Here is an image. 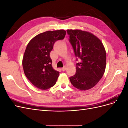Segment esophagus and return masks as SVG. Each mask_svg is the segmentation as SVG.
<instances>
[{
  "label": "esophagus",
  "mask_w": 128,
  "mask_h": 128,
  "mask_svg": "<svg viewBox=\"0 0 128 128\" xmlns=\"http://www.w3.org/2000/svg\"><path fill=\"white\" fill-rule=\"evenodd\" d=\"M66 69V66H64V67L62 68L61 69V70H62V71H65Z\"/></svg>",
  "instance_id": "obj_1"
}]
</instances>
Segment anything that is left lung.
Returning a JSON list of instances; mask_svg holds the SVG:
<instances>
[{
	"label": "left lung",
	"mask_w": 128,
	"mask_h": 128,
	"mask_svg": "<svg viewBox=\"0 0 128 128\" xmlns=\"http://www.w3.org/2000/svg\"><path fill=\"white\" fill-rule=\"evenodd\" d=\"M69 42L76 56V74L69 77L72 86L80 90L94 87L105 71L106 54L102 42L91 33L80 30H67Z\"/></svg>",
	"instance_id": "8db88e82"
}]
</instances>
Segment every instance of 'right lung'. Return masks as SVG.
Instances as JSON below:
<instances>
[{"instance_id": "add662e5", "label": "right lung", "mask_w": 128, "mask_h": 128, "mask_svg": "<svg viewBox=\"0 0 128 128\" xmlns=\"http://www.w3.org/2000/svg\"><path fill=\"white\" fill-rule=\"evenodd\" d=\"M64 30L48 31L34 37L27 45L22 60L25 75L34 86L41 90L52 87L59 72L52 67L50 52L55 42L64 39Z\"/></svg>"}]
</instances>
